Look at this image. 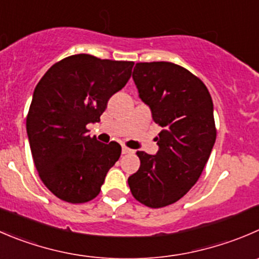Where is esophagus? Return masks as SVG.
<instances>
[{
    "label": "esophagus",
    "mask_w": 259,
    "mask_h": 259,
    "mask_svg": "<svg viewBox=\"0 0 259 259\" xmlns=\"http://www.w3.org/2000/svg\"><path fill=\"white\" fill-rule=\"evenodd\" d=\"M121 152H122V154H129V153H133L134 150L130 149V148H127V147H122Z\"/></svg>",
    "instance_id": "34e87169"
}]
</instances>
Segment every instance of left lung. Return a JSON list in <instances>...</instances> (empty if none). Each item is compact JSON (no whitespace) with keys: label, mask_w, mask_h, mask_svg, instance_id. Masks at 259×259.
Listing matches in <instances>:
<instances>
[{"label":"left lung","mask_w":259,"mask_h":259,"mask_svg":"<svg viewBox=\"0 0 259 259\" xmlns=\"http://www.w3.org/2000/svg\"><path fill=\"white\" fill-rule=\"evenodd\" d=\"M133 79L162 130L157 154L137 152L140 167L127 183L135 200L158 209L178 201L201 176L217 139L214 106L204 82L175 63H137Z\"/></svg>","instance_id":"left-lung-1"}]
</instances>
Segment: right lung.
<instances>
[{
  "mask_svg": "<svg viewBox=\"0 0 259 259\" xmlns=\"http://www.w3.org/2000/svg\"><path fill=\"white\" fill-rule=\"evenodd\" d=\"M134 62L76 54L53 64L35 87L26 116L32 159L48 190L71 204L91 201L121 154L119 143L90 137Z\"/></svg>",
  "mask_w": 259,
  "mask_h": 259,
  "instance_id": "right-lung-1",
  "label": "right lung"
}]
</instances>
